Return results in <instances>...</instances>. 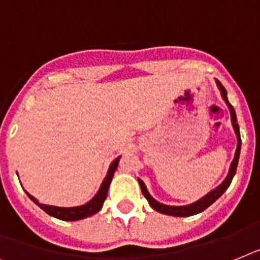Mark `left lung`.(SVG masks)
I'll return each instance as SVG.
<instances>
[{"mask_svg":"<svg viewBox=\"0 0 260 260\" xmlns=\"http://www.w3.org/2000/svg\"><path fill=\"white\" fill-rule=\"evenodd\" d=\"M217 84H218V88L221 89L222 98H223V100L226 102V104H228L229 110H230L231 123H233V126H234V131L238 137L237 150H235L234 160H233V162H231V167H230V171H229L228 177L224 178L223 182H222L219 186L215 187L214 190H211L210 193L206 194V196L201 198V200H198L197 202L186 205V206H169V205H164V204H160V202H157V201L154 200V198H152V196L148 193L147 187H145L143 181L139 180V184H140L141 191H143L144 197L147 198L150 206H152L156 211H158V213H162V214H167V215H173V217H190V215L198 214V213H201V211H204L205 209H208L213 202H215V201H217L218 198L221 197L222 194L224 193V190L230 186L233 177H234L235 172H237L238 160H239V153H241V144H242L241 135H239V125H238L237 123V115H235V111L228 100V92H226V89H224V87L222 86L219 80H217Z\"/></svg>","mask_w":260,"mask_h":260,"instance_id":"8db88e82","label":"left lung"}]
</instances>
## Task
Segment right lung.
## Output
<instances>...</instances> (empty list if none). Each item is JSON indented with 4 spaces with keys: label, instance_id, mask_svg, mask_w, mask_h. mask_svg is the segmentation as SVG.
Masks as SVG:
<instances>
[{
    "label": "right lung",
    "instance_id": "1",
    "mask_svg": "<svg viewBox=\"0 0 260 260\" xmlns=\"http://www.w3.org/2000/svg\"><path fill=\"white\" fill-rule=\"evenodd\" d=\"M120 157H117L116 160L113 161L110 165V169H108V173H107L106 178H104L103 184L100 186L99 191L96 193V196L92 198V200L87 202L86 205H82V206H76V208H58V206H50V205H43L39 204L36 198L30 196L27 191L26 194L29 196L30 200L37 204L39 208L42 209L43 211H46L47 214L51 215V217H55L58 219H62V221H78V219H83V218H87L89 215L96 214L98 211L102 209L104 201H106L107 193H108V187H110L111 181H112L113 173L116 171L117 164H119Z\"/></svg>",
    "mask_w": 260,
    "mask_h": 260
}]
</instances>
